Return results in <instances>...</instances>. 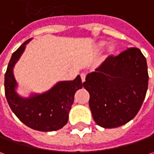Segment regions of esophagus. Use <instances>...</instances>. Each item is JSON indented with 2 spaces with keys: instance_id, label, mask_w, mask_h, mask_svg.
I'll list each match as a JSON object with an SVG mask.
<instances>
[{
  "instance_id": "obj_1",
  "label": "esophagus",
  "mask_w": 154,
  "mask_h": 154,
  "mask_svg": "<svg viewBox=\"0 0 154 154\" xmlns=\"http://www.w3.org/2000/svg\"><path fill=\"white\" fill-rule=\"evenodd\" d=\"M80 77H81V80H82V82H84V81L86 80V74L82 73V74H80Z\"/></svg>"
}]
</instances>
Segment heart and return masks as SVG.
<instances>
[{"label": "heart", "mask_w": 154, "mask_h": 154, "mask_svg": "<svg viewBox=\"0 0 154 154\" xmlns=\"http://www.w3.org/2000/svg\"><path fill=\"white\" fill-rule=\"evenodd\" d=\"M104 45H105V42H104V41H100V42H98V44H97V49H98V50L102 49L103 46H104ZM115 50H116V48L114 45H109V46H108L107 52H108V54H109V55H111V54H113V53H114Z\"/></svg>", "instance_id": "obj_1"}]
</instances>
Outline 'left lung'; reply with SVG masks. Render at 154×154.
Returning a JSON list of instances; mask_svg holds the SVG:
<instances>
[{
	"instance_id": "8db88e82",
	"label": "left lung",
	"mask_w": 154,
	"mask_h": 154,
	"mask_svg": "<svg viewBox=\"0 0 154 154\" xmlns=\"http://www.w3.org/2000/svg\"><path fill=\"white\" fill-rule=\"evenodd\" d=\"M84 87L95 122L105 128L120 127L138 113L148 86L147 64L137 48L109 56L88 74Z\"/></svg>"
}]
</instances>
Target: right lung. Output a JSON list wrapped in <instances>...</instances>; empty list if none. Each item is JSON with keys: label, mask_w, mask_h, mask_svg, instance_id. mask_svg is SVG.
<instances>
[{"label": "right lung", "mask_w": 154, "mask_h": 154, "mask_svg": "<svg viewBox=\"0 0 154 154\" xmlns=\"http://www.w3.org/2000/svg\"><path fill=\"white\" fill-rule=\"evenodd\" d=\"M32 39L23 43L9 61L5 74L6 98L13 112L24 124L38 131H56L67 124L74 94L84 85L78 75L74 80L58 81L43 93H31L27 98L20 96L16 91L18 83L14 68Z\"/></svg>", "instance_id": "right-lung-1"}]
</instances>
